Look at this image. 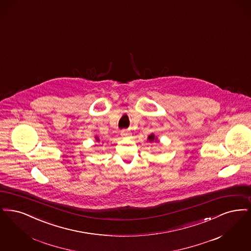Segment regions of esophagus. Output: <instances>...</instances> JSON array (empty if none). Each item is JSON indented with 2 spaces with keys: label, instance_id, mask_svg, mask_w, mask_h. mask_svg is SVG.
Here are the masks:
<instances>
[{
  "label": "esophagus",
  "instance_id": "1",
  "mask_svg": "<svg viewBox=\"0 0 251 251\" xmlns=\"http://www.w3.org/2000/svg\"><path fill=\"white\" fill-rule=\"evenodd\" d=\"M121 135H122L123 137H127V136H129V133H127L126 131H122V132H121Z\"/></svg>",
  "mask_w": 251,
  "mask_h": 251
}]
</instances>
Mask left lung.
Here are the masks:
<instances>
[{
	"mask_svg": "<svg viewBox=\"0 0 251 251\" xmlns=\"http://www.w3.org/2000/svg\"><path fill=\"white\" fill-rule=\"evenodd\" d=\"M148 141H149V142H153V141H155V142H156V141H157V139H156V137H154V135H153V134H151V135H149V136H148Z\"/></svg>",
	"mask_w": 251,
	"mask_h": 251,
	"instance_id": "obj_1",
	"label": "left lung"
}]
</instances>
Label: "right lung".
Listing matches in <instances>:
<instances>
[{"label": "right lung", "instance_id": "right-lung-1", "mask_svg": "<svg viewBox=\"0 0 251 251\" xmlns=\"http://www.w3.org/2000/svg\"><path fill=\"white\" fill-rule=\"evenodd\" d=\"M96 139H97V141H99V139H98V137H96Z\"/></svg>", "mask_w": 251, "mask_h": 251}]
</instances>
